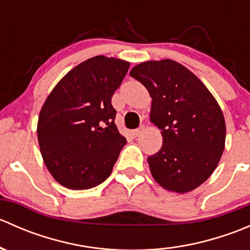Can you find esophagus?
<instances>
[{
  "label": "esophagus",
  "mask_w": 250,
  "mask_h": 250,
  "mask_svg": "<svg viewBox=\"0 0 250 250\" xmlns=\"http://www.w3.org/2000/svg\"><path fill=\"white\" fill-rule=\"evenodd\" d=\"M143 129H144V128L140 127V128H138V129L133 130V137H134V138L139 137V135L141 134V132H143Z\"/></svg>",
  "instance_id": "esophagus-1"
}]
</instances>
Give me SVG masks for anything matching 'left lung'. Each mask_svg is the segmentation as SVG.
<instances>
[{"label": "left lung", "instance_id": "obj_1", "mask_svg": "<svg viewBox=\"0 0 250 250\" xmlns=\"http://www.w3.org/2000/svg\"><path fill=\"white\" fill-rule=\"evenodd\" d=\"M152 98L150 121L161 129V150L147 158L153 179L186 193L213 174L225 148L223 111L208 88L184 65L148 60L130 70Z\"/></svg>", "mask_w": 250, "mask_h": 250}]
</instances>
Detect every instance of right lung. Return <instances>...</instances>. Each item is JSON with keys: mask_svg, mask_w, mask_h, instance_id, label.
Here are the masks:
<instances>
[{"mask_svg": "<svg viewBox=\"0 0 250 250\" xmlns=\"http://www.w3.org/2000/svg\"><path fill=\"white\" fill-rule=\"evenodd\" d=\"M129 62L104 55L70 70L40 111L37 138L47 169L71 190H88L106 180L127 140L115 125L113 93Z\"/></svg>", "mask_w": 250, "mask_h": 250, "instance_id": "add662e5", "label": "right lung"}]
</instances>
